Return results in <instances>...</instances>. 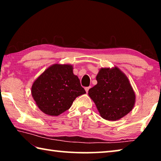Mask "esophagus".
I'll return each instance as SVG.
<instances>
[{
    "label": "esophagus",
    "instance_id": "obj_1",
    "mask_svg": "<svg viewBox=\"0 0 161 161\" xmlns=\"http://www.w3.org/2000/svg\"><path fill=\"white\" fill-rule=\"evenodd\" d=\"M90 87H91V86H87V87H85V91H86V93H87V92H88L89 89H90Z\"/></svg>",
    "mask_w": 161,
    "mask_h": 161
}]
</instances>
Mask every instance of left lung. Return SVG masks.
Here are the masks:
<instances>
[{"label":"left lung","mask_w":161,"mask_h":161,"mask_svg":"<svg viewBox=\"0 0 161 161\" xmlns=\"http://www.w3.org/2000/svg\"><path fill=\"white\" fill-rule=\"evenodd\" d=\"M96 79L97 84L89 89L88 94L103 119L116 121L132 111L135 92L126 75L119 67L101 68Z\"/></svg>","instance_id":"left-lung-1"}]
</instances>
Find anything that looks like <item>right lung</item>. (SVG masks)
<instances>
[{"label":"right lung","mask_w":161,"mask_h":161,"mask_svg":"<svg viewBox=\"0 0 161 161\" xmlns=\"http://www.w3.org/2000/svg\"><path fill=\"white\" fill-rule=\"evenodd\" d=\"M31 93L40 111L57 116L69 109L76 98L86 92L73 73L72 64L56 63L34 81Z\"/></svg>","instance_id":"right-lung-1"}]
</instances>
